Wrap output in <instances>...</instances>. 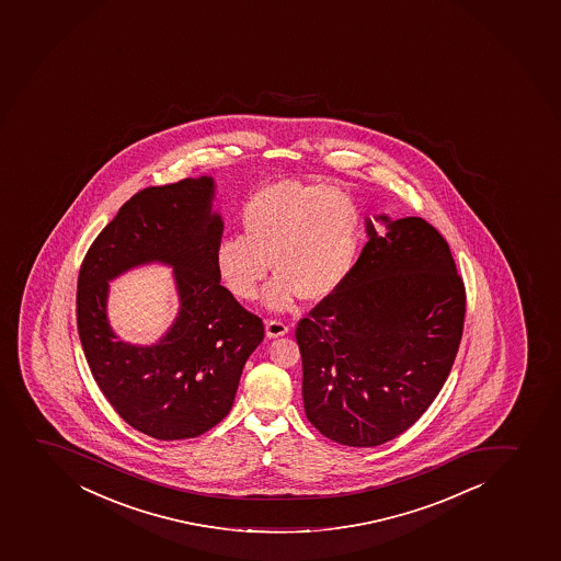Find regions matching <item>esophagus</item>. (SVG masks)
Here are the masks:
<instances>
[{
    "instance_id": "obj_1",
    "label": "esophagus",
    "mask_w": 561,
    "mask_h": 561,
    "mask_svg": "<svg viewBox=\"0 0 561 561\" xmlns=\"http://www.w3.org/2000/svg\"><path fill=\"white\" fill-rule=\"evenodd\" d=\"M265 331L268 339H277V336H284L289 333V325H285L279 320H266Z\"/></svg>"
}]
</instances>
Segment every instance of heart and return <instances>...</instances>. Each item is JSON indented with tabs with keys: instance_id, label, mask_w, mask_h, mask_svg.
Segmentation results:
<instances>
[{
	"instance_id": "b5f03b06",
	"label": "heart",
	"mask_w": 561,
	"mask_h": 561,
	"mask_svg": "<svg viewBox=\"0 0 561 561\" xmlns=\"http://www.w3.org/2000/svg\"><path fill=\"white\" fill-rule=\"evenodd\" d=\"M243 237L220 239L215 272L237 300H254L272 268L265 306L287 311L298 298L335 295L357 265L363 217L346 193L325 184L282 180L250 198L241 214Z\"/></svg>"
}]
</instances>
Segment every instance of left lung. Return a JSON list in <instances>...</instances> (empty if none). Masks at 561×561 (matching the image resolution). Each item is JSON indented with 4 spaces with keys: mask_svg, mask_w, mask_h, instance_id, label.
Segmentation results:
<instances>
[{
    "mask_svg": "<svg viewBox=\"0 0 561 561\" xmlns=\"http://www.w3.org/2000/svg\"><path fill=\"white\" fill-rule=\"evenodd\" d=\"M364 219L346 284L296 328L307 420L336 444L374 447L420 420L457 357L466 289L449 244L420 217Z\"/></svg>",
    "mask_w": 561,
    "mask_h": 561,
    "instance_id": "8db88e82",
    "label": "left lung"
}]
</instances>
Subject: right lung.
Masks as SVG:
<instances>
[{
  "instance_id": "obj_1",
  "label": "right lung",
  "mask_w": 561,
  "mask_h": 561,
  "mask_svg": "<svg viewBox=\"0 0 561 561\" xmlns=\"http://www.w3.org/2000/svg\"><path fill=\"white\" fill-rule=\"evenodd\" d=\"M215 190L211 176H198L139 191L99 233L79 272L77 328L93 379L130 427L157 439L215 427L265 336L261 318L215 272L225 230ZM152 262L174 268L180 312L154 345H130L107 320L110 282Z\"/></svg>"
}]
</instances>
